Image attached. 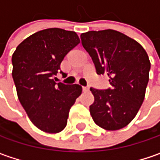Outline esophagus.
Segmentation results:
<instances>
[{
	"instance_id": "obj_1",
	"label": "esophagus",
	"mask_w": 160,
	"mask_h": 160,
	"mask_svg": "<svg viewBox=\"0 0 160 160\" xmlns=\"http://www.w3.org/2000/svg\"><path fill=\"white\" fill-rule=\"evenodd\" d=\"M89 90V87L88 86H83V91L84 92H87Z\"/></svg>"
}]
</instances>
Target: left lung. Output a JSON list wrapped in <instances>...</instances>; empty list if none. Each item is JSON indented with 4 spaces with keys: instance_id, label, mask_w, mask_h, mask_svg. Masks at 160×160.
Here are the masks:
<instances>
[{
    "instance_id": "1",
    "label": "left lung",
    "mask_w": 160,
    "mask_h": 160,
    "mask_svg": "<svg viewBox=\"0 0 160 160\" xmlns=\"http://www.w3.org/2000/svg\"><path fill=\"white\" fill-rule=\"evenodd\" d=\"M82 45L98 74L109 76L110 88H90L95 97L89 110L94 122L107 130L128 126L138 114L148 83L150 62L147 52L130 37L115 30L81 34Z\"/></svg>"
}]
</instances>
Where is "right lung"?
<instances>
[{
  "mask_svg": "<svg viewBox=\"0 0 160 160\" xmlns=\"http://www.w3.org/2000/svg\"><path fill=\"white\" fill-rule=\"evenodd\" d=\"M80 42L76 32L60 28L37 32L17 46L12 57L18 98L32 123L47 133L66 127L69 111L82 93L79 85L56 83L64 56Z\"/></svg>",
  "mask_w": 160,
  "mask_h": 160,
  "instance_id": "right-lung-1",
  "label": "right lung"
}]
</instances>
